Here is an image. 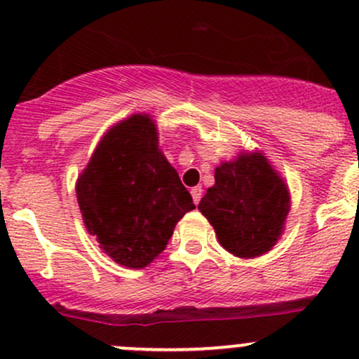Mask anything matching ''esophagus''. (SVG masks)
<instances>
[{
    "instance_id": "34e87169",
    "label": "esophagus",
    "mask_w": 359,
    "mask_h": 359,
    "mask_svg": "<svg viewBox=\"0 0 359 359\" xmlns=\"http://www.w3.org/2000/svg\"><path fill=\"white\" fill-rule=\"evenodd\" d=\"M191 194H192L194 204H199L201 203V197H203V187H194V189H191Z\"/></svg>"
}]
</instances>
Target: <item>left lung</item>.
Masks as SVG:
<instances>
[{
	"mask_svg": "<svg viewBox=\"0 0 359 359\" xmlns=\"http://www.w3.org/2000/svg\"><path fill=\"white\" fill-rule=\"evenodd\" d=\"M214 180L199 209L221 245L240 258L266 253L278 240L290 208L283 180L262 154L221 163Z\"/></svg>",
	"mask_w": 359,
	"mask_h": 359,
	"instance_id": "8db88e82",
	"label": "left lung"
}]
</instances>
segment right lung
I'll list each match as a JSON object with an SVG mask.
<instances>
[{
  "label": "right lung",
  "mask_w": 359,
  "mask_h": 359,
  "mask_svg": "<svg viewBox=\"0 0 359 359\" xmlns=\"http://www.w3.org/2000/svg\"><path fill=\"white\" fill-rule=\"evenodd\" d=\"M82 219L119 265L143 269L165 250L175 224L196 209L158 150L155 125L133 114L111 128L77 180Z\"/></svg>",
  "instance_id": "right-lung-1"
}]
</instances>
